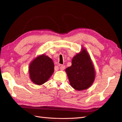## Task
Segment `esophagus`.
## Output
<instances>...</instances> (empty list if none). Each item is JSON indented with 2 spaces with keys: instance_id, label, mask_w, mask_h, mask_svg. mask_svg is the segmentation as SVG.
<instances>
[{
  "instance_id": "obj_1",
  "label": "esophagus",
  "mask_w": 122,
  "mask_h": 122,
  "mask_svg": "<svg viewBox=\"0 0 122 122\" xmlns=\"http://www.w3.org/2000/svg\"><path fill=\"white\" fill-rule=\"evenodd\" d=\"M64 69H65V66H63V65L60 66V69L61 70H63Z\"/></svg>"
}]
</instances>
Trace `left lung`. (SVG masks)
<instances>
[{
  "instance_id": "8db88e82",
  "label": "left lung",
  "mask_w": 122,
  "mask_h": 122,
  "mask_svg": "<svg viewBox=\"0 0 122 122\" xmlns=\"http://www.w3.org/2000/svg\"><path fill=\"white\" fill-rule=\"evenodd\" d=\"M70 84L75 90L89 88L94 82L95 70L91 59L85 49L77 53L72 60V66L66 69Z\"/></svg>"
}]
</instances>
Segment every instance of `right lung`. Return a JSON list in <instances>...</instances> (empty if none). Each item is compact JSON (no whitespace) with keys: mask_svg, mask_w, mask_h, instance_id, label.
I'll return each mask as SVG.
<instances>
[{"mask_svg":"<svg viewBox=\"0 0 122 122\" xmlns=\"http://www.w3.org/2000/svg\"><path fill=\"white\" fill-rule=\"evenodd\" d=\"M30 79L36 84L41 85L48 81L54 72L52 60L45 55L39 56L29 66Z\"/></svg>","mask_w":122,"mask_h":122,"instance_id":"right-lung-1","label":"right lung"}]
</instances>
